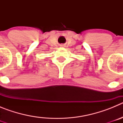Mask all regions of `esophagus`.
I'll use <instances>...</instances> for the list:
<instances>
[{
    "mask_svg": "<svg viewBox=\"0 0 123 123\" xmlns=\"http://www.w3.org/2000/svg\"><path fill=\"white\" fill-rule=\"evenodd\" d=\"M60 46H61V47H65V45H61Z\"/></svg>",
    "mask_w": 123,
    "mask_h": 123,
    "instance_id": "34e87169",
    "label": "esophagus"
}]
</instances>
